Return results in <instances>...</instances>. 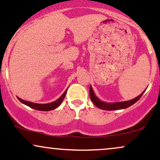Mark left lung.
<instances>
[{
  "label": "left lung",
  "instance_id": "1",
  "mask_svg": "<svg viewBox=\"0 0 160 160\" xmlns=\"http://www.w3.org/2000/svg\"><path fill=\"white\" fill-rule=\"evenodd\" d=\"M144 92H142L138 97H137L136 98L132 99V100L126 101V102H121L108 103V102H102L101 100H99V99L95 96L94 93H93V90H92V88L91 86V87H90V97H91V101L93 102V104H94L97 107H98V108L103 110L112 111V110H118V109H123V108H127L130 106H132V105L134 104V103H136L137 101L142 97V96L144 93Z\"/></svg>",
  "mask_w": 160,
  "mask_h": 160
}]
</instances>
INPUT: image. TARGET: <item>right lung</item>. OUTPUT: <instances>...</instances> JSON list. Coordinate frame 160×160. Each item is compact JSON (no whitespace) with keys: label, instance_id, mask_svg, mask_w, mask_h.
<instances>
[{"label":"right lung","instance_id":"obj_1","mask_svg":"<svg viewBox=\"0 0 160 160\" xmlns=\"http://www.w3.org/2000/svg\"><path fill=\"white\" fill-rule=\"evenodd\" d=\"M66 93H67V90H66L64 93L62 94V96L60 97L58 100L54 101L53 102L51 103H47V104H37V103H33V102H28V101H24L23 99L18 98V100L20 102H22V103H24V105L26 106L31 107V108H33V109L36 110H39V111H50V110H53L54 108H58L60 105L61 104V102H63V99H64Z\"/></svg>","mask_w":160,"mask_h":160}]
</instances>
